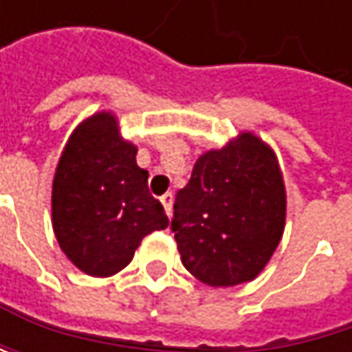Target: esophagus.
I'll use <instances>...</instances> for the list:
<instances>
[{
    "label": "esophagus",
    "instance_id": "34e87169",
    "mask_svg": "<svg viewBox=\"0 0 352 352\" xmlns=\"http://www.w3.org/2000/svg\"><path fill=\"white\" fill-rule=\"evenodd\" d=\"M161 204L165 206L167 216H171V214H173V193H171V191H167L165 195H161Z\"/></svg>",
    "mask_w": 352,
    "mask_h": 352
}]
</instances>
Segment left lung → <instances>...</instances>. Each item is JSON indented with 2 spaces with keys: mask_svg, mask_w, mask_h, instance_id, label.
<instances>
[{
  "mask_svg": "<svg viewBox=\"0 0 352 352\" xmlns=\"http://www.w3.org/2000/svg\"><path fill=\"white\" fill-rule=\"evenodd\" d=\"M183 267L201 283L230 287L254 279L285 226V185L275 153L250 132L193 165L173 206Z\"/></svg>",
  "mask_w": 352,
  "mask_h": 352,
  "instance_id": "1",
  "label": "left lung"
}]
</instances>
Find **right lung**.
Segmentation results:
<instances>
[{
  "mask_svg": "<svg viewBox=\"0 0 352 352\" xmlns=\"http://www.w3.org/2000/svg\"><path fill=\"white\" fill-rule=\"evenodd\" d=\"M169 226L148 191V171L118 122L102 111L69 138L52 181V228L69 261L83 273L109 277L134 256L140 241Z\"/></svg>",
  "mask_w": 352,
  "mask_h": 352,
  "instance_id": "1",
  "label": "right lung"
}]
</instances>
